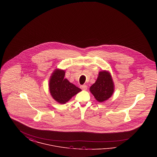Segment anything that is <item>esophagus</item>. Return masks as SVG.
Returning a JSON list of instances; mask_svg holds the SVG:
<instances>
[{
	"label": "esophagus",
	"mask_w": 157,
	"mask_h": 157,
	"mask_svg": "<svg viewBox=\"0 0 157 157\" xmlns=\"http://www.w3.org/2000/svg\"><path fill=\"white\" fill-rule=\"evenodd\" d=\"M81 88L82 90H87V86L86 85H83L81 86Z\"/></svg>",
	"instance_id": "esophagus-1"
}]
</instances>
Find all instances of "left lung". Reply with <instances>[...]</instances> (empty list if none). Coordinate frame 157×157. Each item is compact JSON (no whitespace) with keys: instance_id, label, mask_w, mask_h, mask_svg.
<instances>
[{"instance_id":"1","label":"left lung","mask_w":157,"mask_h":157,"mask_svg":"<svg viewBox=\"0 0 157 157\" xmlns=\"http://www.w3.org/2000/svg\"><path fill=\"white\" fill-rule=\"evenodd\" d=\"M114 87L110 72L104 70L99 72L97 81L90 87V90L96 100L102 102L112 97Z\"/></svg>"}]
</instances>
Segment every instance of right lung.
Listing matches in <instances>:
<instances>
[{
  "mask_svg": "<svg viewBox=\"0 0 157 157\" xmlns=\"http://www.w3.org/2000/svg\"><path fill=\"white\" fill-rule=\"evenodd\" d=\"M65 71L56 69L49 81V90L53 99L60 104H65L82 90L65 78Z\"/></svg>",
  "mask_w": 157,
  "mask_h": 157,
  "instance_id": "add662e5",
  "label": "right lung"
}]
</instances>
